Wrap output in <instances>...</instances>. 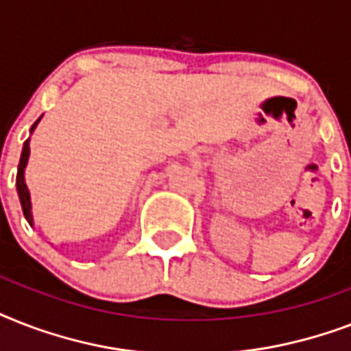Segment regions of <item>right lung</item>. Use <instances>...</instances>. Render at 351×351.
Here are the masks:
<instances>
[{
  "label": "right lung",
  "instance_id": "obj_1",
  "mask_svg": "<svg viewBox=\"0 0 351 351\" xmlns=\"http://www.w3.org/2000/svg\"><path fill=\"white\" fill-rule=\"evenodd\" d=\"M38 121H36L34 125L30 127V132L34 131L36 125H38ZM29 154H30L29 140H25L23 151H21V158H19V165H18V175H16V187H18V197H19V202H21V209H23L25 219H27V222H29L30 226H34V219H32V204H30V193L27 184H25V167H27V162H29Z\"/></svg>",
  "mask_w": 351,
  "mask_h": 351
}]
</instances>
